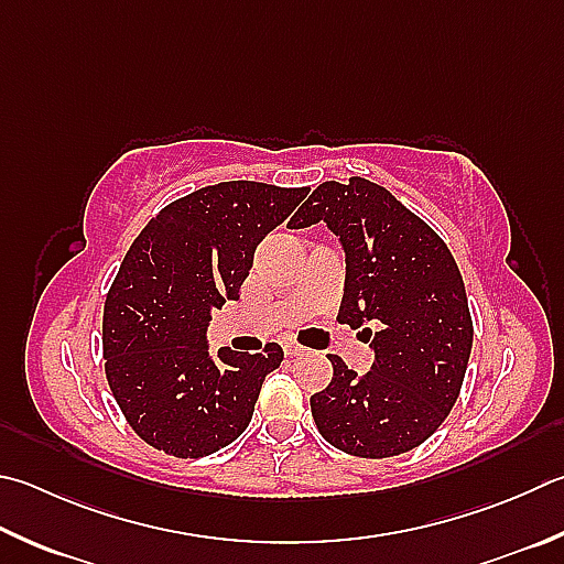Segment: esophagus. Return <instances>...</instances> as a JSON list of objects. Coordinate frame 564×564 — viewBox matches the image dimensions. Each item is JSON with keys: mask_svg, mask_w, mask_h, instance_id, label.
Segmentation results:
<instances>
[{"mask_svg": "<svg viewBox=\"0 0 564 564\" xmlns=\"http://www.w3.org/2000/svg\"><path fill=\"white\" fill-rule=\"evenodd\" d=\"M283 352L285 357H301L305 355V347L299 343H283Z\"/></svg>", "mask_w": 564, "mask_h": 564, "instance_id": "obj_1", "label": "esophagus"}]
</instances>
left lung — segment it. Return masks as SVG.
Here are the masks:
<instances>
[{
    "label": "left lung",
    "mask_w": 564,
    "mask_h": 564,
    "mask_svg": "<svg viewBox=\"0 0 564 564\" xmlns=\"http://www.w3.org/2000/svg\"><path fill=\"white\" fill-rule=\"evenodd\" d=\"M317 221L345 251L337 321H375L380 330L370 372L357 375L330 355L333 380L311 397L315 426L345 454H406L442 426L464 384L474 345L464 279L444 239L370 180L323 182L289 227Z\"/></svg>",
    "instance_id": "1"
}]
</instances>
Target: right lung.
I'll list each match as a JSON object with an SVG mask.
<instances>
[{
	"mask_svg": "<svg viewBox=\"0 0 564 564\" xmlns=\"http://www.w3.org/2000/svg\"><path fill=\"white\" fill-rule=\"evenodd\" d=\"M308 187L219 182L167 204L120 263L104 308L110 392L142 442L177 458L209 456L249 426L281 345L209 355L212 311L239 301L253 251Z\"/></svg>",
	"mask_w": 564,
	"mask_h": 564,
	"instance_id": "obj_1",
	"label": "right lung"
}]
</instances>
